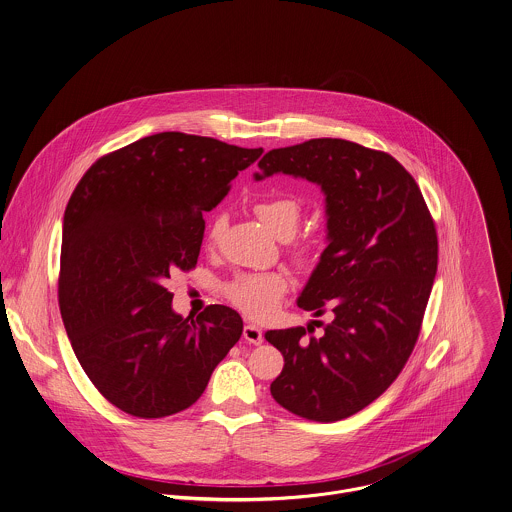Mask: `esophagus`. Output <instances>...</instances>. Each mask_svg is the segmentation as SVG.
Here are the masks:
<instances>
[{
  "instance_id": "34e87169",
  "label": "esophagus",
  "mask_w": 512,
  "mask_h": 512,
  "mask_svg": "<svg viewBox=\"0 0 512 512\" xmlns=\"http://www.w3.org/2000/svg\"><path fill=\"white\" fill-rule=\"evenodd\" d=\"M242 336H244V340H246L248 344H256V346H258V344H262V342H264V334H262V330H260L258 326H244Z\"/></svg>"
}]
</instances>
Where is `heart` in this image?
<instances>
[{
    "label": "heart",
    "instance_id": "obj_1",
    "mask_svg": "<svg viewBox=\"0 0 512 512\" xmlns=\"http://www.w3.org/2000/svg\"><path fill=\"white\" fill-rule=\"evenodd\" d=\"M262 225L278 238H291L301 221L303 207L295 197L279 195L264 199L254 207ZM225 231V219L217 217L209 229V240L217 242ZM313 242H295L293 256L299 262H307L313 256ZM287 291V278L279 272L272 274H244L229 285V299L252 319H268Z\"/></svg>",
    "mask_w": 512,
    "mask_h": 512
}]
</instances>
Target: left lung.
<instances>
[{"mask_svg": "<svg viewBox=\"0 0 512 512\" xmlns=\"http://www.w3.org/2000/svg\"><path fill=\"white\" fill-rule=\"evenodd\" d=\"M258 168L256 180L281 172L321 186L328 231L297 305L315 317L330 311L332 321L323 336L311 325L266 332L285 362L272 397L303 419L352 417L397 379L417 344L438 268L434 221L391 154L350 140L274 148Z\"/></svg>", "mask_w": 512, "mask_h": 512, "instance_id": "8db88e82", "label": "left lung"}]
</instances>
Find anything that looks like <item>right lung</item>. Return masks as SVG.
Listing matches in <instances>:
<instances>
[{
    "label": "right lung",
    "mask_w": 512,
    "mask_h": 512,
    "mask_svg": "<svg viewBox=\"0 0 512 512\" xmlns=\"http://www.w3.org/2000/svg\"><path fill=\"white\" fill-rule=\"evenodd\" d=\"M262 148L158 133L101 156L74 189L62 225L58 303L95 389L139 419L191 407L242 334L231 307L172 311L170 274L191 270L203 213Z\"/></svg>",
    "instance_id": "1"
}]
</instances>
